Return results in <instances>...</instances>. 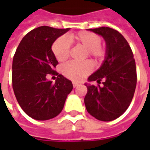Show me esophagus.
Returning a JSON list of instances; mask_svg holds the SVG:
<instances>
[{
  "mask_svg": "<svg viewBox=\"0 0 150 150\" xmlns=\"http://www.w3.org/2000/svg\"><path fill=\"white\" fill-rule=\"evenodd\" d=\"M72 85H73V88H76V87H78L79 86V83L73 82V83H72Z\"/></svg>",
  "mask_w": 150,
  "mask_h": 150,
  "instance_id": "esophagus-1",
  "label": "esophagus"
}]
</instances>
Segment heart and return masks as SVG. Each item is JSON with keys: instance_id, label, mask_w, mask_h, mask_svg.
Segmentation results:
<instances>
[{"instance_id": "1", "label": "heart", "mask_w": 150, "mask_h": 150, "mask_svg": "<svg viewBox=\"0 0 150 150\" xmlns=\"http://www.w3.org/2000/svg\"><path fill=\"white\" fill-rule=\"evenodd\" d=\"M69 39L76 45L87 49V55L91 57L96 61H103L106 56V49L101 45L100 35L89 32L81 31L75 34H71ZM71 46L69 41L66 38L61 37L56 40L52 46V51L55 59L62 62L68 59ZM92 71V65L90 62H69L62 67V72L67 78L74 81H80Z\"/></svg>"}]
</instances>
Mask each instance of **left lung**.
Instances as JSON below:
<instances>
[{"instance_id": "obj_1", "label": "left lung", "mask_w": 150, "mask_h": 150, "mask_svg": "<svg viewBox=\"0 0 150 150\" xmlns=\"http://www.w3.org/2000/svg\"><path fill=\"white\" fill-rule=\"evenodd\" d=\"M101 35L106 45V57L100 68L89 76L84 103L87 111L96 119L111 121L125 112L132 102L137 85L135 59L131 47L123 35L109 27L89 29Z\"/></svg>"}]
</instances>
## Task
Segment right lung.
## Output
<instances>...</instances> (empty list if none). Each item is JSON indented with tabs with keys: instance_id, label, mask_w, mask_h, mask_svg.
<instances>
[{
	"instance_id": "1",
	"label": "right lung",
	"mask_w": 150,
	"mask_h": 150,
	"mask_svg": "<svg viewBox=\"0 0 150 150\" xmlns=\"http://www.w3.org/2000/svg\"><path fill=\"white\" fill-rule=\"evenodd\" d=\"M70 30L40 26L22 38L13 59L12 83L18 104L22 110L37 120L52 119L61 112L71 82L54 71L58 61L51 46ZM48 74L57 75L56 83L46 79Z\"/></svg>"
}]
</instances>
